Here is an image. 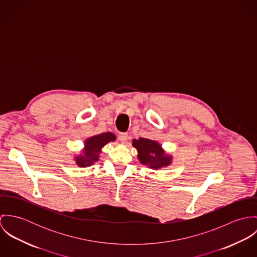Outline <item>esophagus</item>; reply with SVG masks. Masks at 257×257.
<instances>
[{"mask_svg":"<svg viewBox=\"0 0 257 257\" xmlns=\"http://www.w3.org/2000/svg\"><path fill=\"white\" fill-rule=\"evenodd\" d=\"M118 140L121 143H125L127 141V134L126 133H119L118 134Z\"/></svg>","mask_w":257,"mask_h":257,"instance_id":"1","label":"esophagus"}]
</instances>
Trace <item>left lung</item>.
<instances>
[{
  "label": "left lung",
  "mask_w": 257,
  "mask_h": 257,
  "mask_svg": "<svg viewBox=\"0 0 257 257\" xmlns=\"http://www.w3.org/2000/svg\"><path fill=\"white\" fill-rule=\"evenodd\" d=\"M133 146L138 149V156L141 162L152 169H159L170 164L171 158L164 155L161 147L154 141L147 139L135 140Z\"/></svg>",
  "instance_id": "left-lung-1"
}]
</instances>
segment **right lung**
<instances>
[{
	"label": "right lung",
	"instance_id": "1",
	"mask_svg": "<svg viewBox=\"0 0 257 257\" xmlns=\"http://www.w3.org/2000/svg\"><path fill=\"white\" fill-rule=\"evenodd\" d=\"M114 140L115 137L111 133H103L88 139L85 143V149L83 151L84 155L76 157L77 165L80 167H86L93 164L99 159L101 148L105 147L108 143L113 142Z\"/></svg>",
	"mask_w": 257,
	"mask_h": 257
}]
</instances>
